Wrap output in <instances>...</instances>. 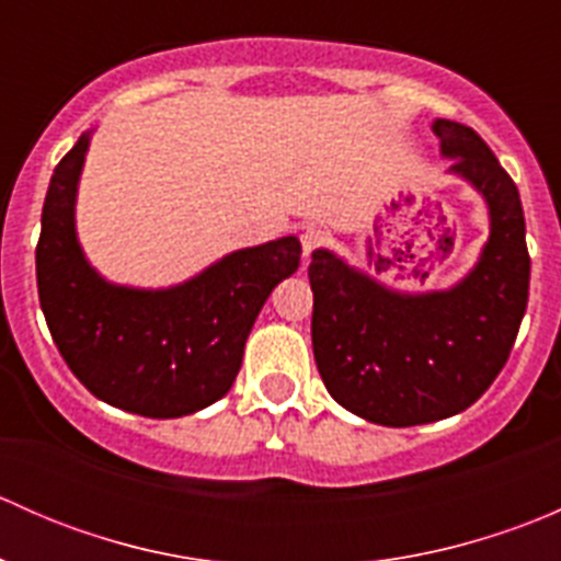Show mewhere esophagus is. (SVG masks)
I'll return each mask as SVG.
<instances>
[{
    "label": "esophagus",
    "mask_w": 561,
    "mask_h": 561,
    "mask_svg": "<svg viewBox=\"0 0 561 561\" xmlns=\"http://www.w3.org/2000/svg\"><path fill=\"white\" fill-rule=\"evenodd\" d=\"M325 230H320V228H307L301 233V247H304V257H309V254L314 252L317 247H322L325 244Z\"/></svg>",
    "instance_id": "34e87169"
}]
</instances>
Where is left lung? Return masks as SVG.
I'll use <instances>...</instances> for the list:
<instances>
[{"mask_svg": "<svg viewBox=\"0 0 561 561\" xmlns=\"http://www.w3.org/2000/svg\"><path fill=\"white\" fill-rule=\"evenodd\" d=\"M439 154L489 208L472 268L443 290H396L331 249H314L312 347L328 393L380 426L458 415L489 390L516 342L529 298L522 197L485 140L437 118Z\"/></svg>", "mask_w": 561, "mask_h": 561, "instance_id": "obj_1", "label": "left lung"}]
</instances>
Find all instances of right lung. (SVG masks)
Returning <instances> with one entry per match:
<instances>
[{
  "label": "right lung",
  "instance_id": "right-lung-1",
  "mask_svg": "<svg viewBox=\"0 0 561 561\" xmlns=\"http://www.w3.org/2000/svg\"><path fill=\"white\" fill-rule=\"evenodd\" d=\"M92 133L61 157L45 192L39 307L61 358L100 401L144 417L192 415L236 382L249 331L271 290L298 271L301 241L236 249L171 287L107 282L76 230Z\"/></svg>",
  "mask_w": 561,
  "mask_h": 561
}]
</instances>
